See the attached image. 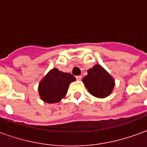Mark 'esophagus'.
Here are the masks:
<instances>
[{
	"mask_svg": "<svg viewBox=\"0 0 147 147\" xmlns=\"http://www.w3.org/2000/svg\"><path fill=\"white\" fill-rule=\"evenodd\" d=\"M76 78L77 80H82V76H76Z\"/></svg>",
	"mask_w": 147,
	"mask_h": 147,
	"instance_id": "esophagus-1",
	"label": "esophagus"
}]
</instances>
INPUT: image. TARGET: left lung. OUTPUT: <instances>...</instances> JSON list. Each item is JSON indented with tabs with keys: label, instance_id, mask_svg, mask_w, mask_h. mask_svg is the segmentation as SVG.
Returning <instances> with one entry per match:
<instances>
[{
	"label": "left lung",
	"instance_id": "8db88e82",
	"mask_svg": "<svg viewBox=\"0 0 147 147\" xmlns=\"http://www.w3.org/2000/svg\"><path fill=\"white\" fill-rule=\"evenodd\" d=\"M83 82L88 91L97 98H105L109 95L115 85L113 79L100 65H95L89 69Z\"/></svg>",
	"mask_w": 147,
	"mask_h": 147
}]
</instances>
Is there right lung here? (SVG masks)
<instances>
[{"label":"right lung","instance_id":"1","mask_svg":"<svg viewBox=\"0 0 147 147\" xmlns=\"http://www.w3.org/2000/svg\"><path fill=\"white\" fill-rule=\"evenodd\" d=\"M75 80L71 74L64 73L57 68L52 69L39 83L41 98L47 103L60 102L66 95L69 84Z\"/></svg>","mask_w":147,"mask_h":147}]
</instances>
